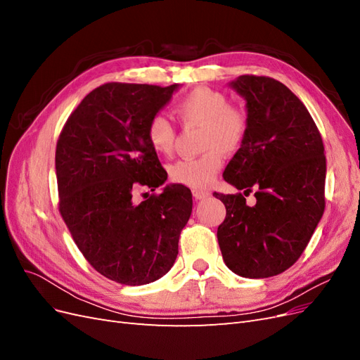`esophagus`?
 <instances>
[{
    "label": "esophagus",
    "mask_w": 360,
    "mask_h": 360,
    "mask_svg": "<svg viewBox=\"0 0 360 360\" xmlns=\"http://www.w3.org/2000/svg\"><path fill=\"white\" fill-rule=\"evenodd\" d=\"M192 193H193V198H195V200H205V198H209V197H210V192H209V191L193 189V191H192Z\"/></svg>",
    "instance_id": "obj_1"
}]
</instances>
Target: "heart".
<instances>
[{
	"label": "heart",
	"instance_id": "1",
	"mask_svg": "<svg viewBox=\"0 0 360 360\" xmlns=\"http://www.w3.org/2000/svg\"><path fill=\"white\" fill-rule=\"evenodd\" d=\"M174 114L183 124H200L201 150L198 158H186L169 167L174 183L191 189H205L214 181L224 163V155H236L245 144L249 118L245 110L231 105L228 96L209 86H197L174 105ZM150 147L159 155H171L176 144V129L167 117L155 115L147 124Z\"/></svg>",
	"mask_w": 360,
	"mask_h": 360
}]
</instances>
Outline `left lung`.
I'll return each instance as SVG.
<instances>
[{"instance_id":"8db88e82","label":"left lung","mask_w":360,"mask_h":360,"mask_svg":"<svg viewBox=\"0 0 360 360\" xmlns=\"http://www.w3.org/2000/svg\"><path fill=\"white\" fill-rule=\"evenodd\" d=\"M230 85L246 99L249 132L224 172L242 192L213 193L226 209L217 242L234 274L269 278L296 263L321 219L324 146L307 106L282 82L242 75Z\"/></svg>"}]
</instances>
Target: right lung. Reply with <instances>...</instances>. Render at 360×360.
<instances>
[{"label": "right lung", "instance_id": "right-lung-1", "mask_svg": "<svg viewBox=\"0 0 360 360\" xmlns=\"http://www.w3.org/2000/svg\"><path fill=\"white\" fill-rule=\"evenodd\" d=\"M177 84L108 82L86 94L64 124L56 150L58 210L85 259L105 278L144 285L162 278L179 254L192 193L171 184L136 202L135 189L167 180L147 124Z\"/></svg>", "mask_w": 360, "mask_h": 360}]
</instances>
